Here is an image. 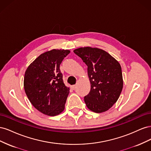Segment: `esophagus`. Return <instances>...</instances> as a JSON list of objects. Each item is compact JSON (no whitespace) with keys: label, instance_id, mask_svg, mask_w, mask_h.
<instances>
[{"label":"esophagus","instance_id":"esophagus-1","mask_svg":"<svg viewBox=\"0 0 151 151\" xmlns=\"http://www.w3.org/2000/svg\"><path fill=\"white\" fill-rule=\"evenodd\" d=\"M76 87H77L76 85H73V86H71V88L72 89H75L76 88Z\"/></svg>","mask_w":151,"mask_h":151}]
</instances>
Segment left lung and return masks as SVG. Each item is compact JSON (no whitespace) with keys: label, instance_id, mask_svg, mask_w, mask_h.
I'll list each match as a JSON object with an SVG mask.
<instances>
[{"label":"left lung","instance_id":"1","mask_svg":"<svg viewBox=\"0 0 151 151\" xmlns=\"http://www.w3.org/2000/svg\"><path fill=\"white\" fill-rule=\"evenodd\" d=\"M74 52L88 66L91 90L84 97L87 107L98 113L108 111L117 101L123 89L120 63L108 52L98 48L81 47Z\"/></svg>","mask_w":151,"mask_h":151}]
</instances>
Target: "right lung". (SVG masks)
Instances as JSON below:
<instances>
[{"label":"right lung","instance_id":"1","mask_svg":"<svg viewBox=\"0 0 151 151\" xmlns=\"http://www.w3.org/2000/svg\"><path fill=\"white\" fill-rule=\"evenodd\" d=\"M70 52L53 49L36 58L27 68L24 88L31 103L44 115L54 116L65 109L69 93L60 72V65Z\"/></svg>","mask_w":151,"mask_h":151}]
</instances>
